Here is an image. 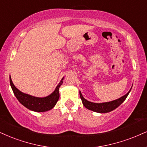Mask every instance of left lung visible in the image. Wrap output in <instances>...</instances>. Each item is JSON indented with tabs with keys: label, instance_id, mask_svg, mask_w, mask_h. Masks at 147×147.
I'll return each instance as SVG.
<instances>
[{
	"label": "left lung",
	"instance_id": "1",
	"mask_svg": "<svg viewBox=\"0 0 147 147\" xmlns=\"http://www.w3.org/2000/svg\"><path fill=\"white\" fill-rule=\"evenodd\" d=\"M132 88V86H131ZM130 89L128 93L125 94V95L122 96L120 98L115 99V100L108 101V102H104V103H94L91 102L86 100L82 96V94L80 91V98L82 99V104L84 105V107L87 109L92 110V111L98 112V113H107V112H110L114 110L116 108H118L120 105L122 104L123 101L125 100L129 93H130L131 90Z\"/></svg>",
	"mask_w": 147,
	"mask_h": 147
}]
</instances>
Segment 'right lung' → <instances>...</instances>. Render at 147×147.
<instances>
[{
	"label": "right lung",
	"mask_w": 147,
	"mask_h": 147,
	"mask_svg": "<svg viewBox=\"0 0 147 147\" xmlns=\"http://www.w3.org/2000/svg\"><path fill=\"white\" fill-rule=\"evenodd\" d=\"M63 79L64 77L57 85L52 93L44 97H38L24 93L18 90L13 83L11 76H9L11 87L18 100L28 110L37 112L48 111L55 106L59 99V88L63 84Z\"/></svg>",
	"instance_id": "right-lung-1"
}]
</instances>
